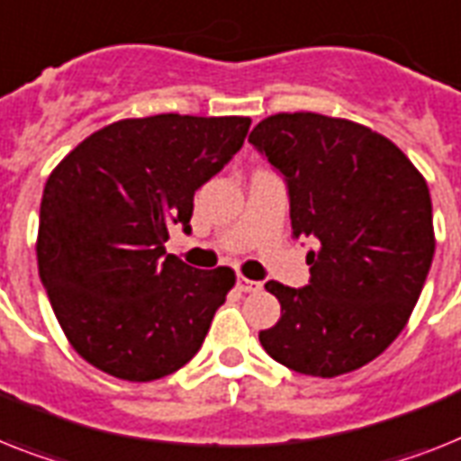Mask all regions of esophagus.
<instances>
[{
    "mask_svg": "<svg viewBox=\"0 0 461 461\" xmlns=\"http://www.w3.org/2000/svg\"><path fill=\"white\" fill-rule=\"evenodd\" d=\"M237 289L241 291V294H256V291H260V282H250L246 276H239Z\"/></svg>",
    "mask_w": 461,
    "mask_h": 461,
    "instance_id": "esophagus-1",
    "label": "esophagus"
}]
</instances>
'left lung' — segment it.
<instances>
[{"label":"left lung","mask_w":461,"mask_h":461,"mask_svg":"<svg viewBox=\"0 0 461 461\" xmlns=\"http://www.w3.org/2000/svg\"><path fill=\"white\" fill-rule=\"evenodd\" d=\"M249 141L282 172L294 237L317 239L310 284L267 282L282 317L260 331L272 360L331 379L379 357L412 315L431 269V194L384 134L346 118L276 113Z\"/></svg>","instance_id":"left-lung-1"}]
</instances>
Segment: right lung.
Returning a JSON list of instances; mask_svg holds the SVG:
<instances>
[{
	"label": "right lung",
	"instance_id": "add662e5",
	"mask_svg": "<svg viewBox=\"0 0 461 461\" xmlns=\"http://www.w3.org/2000/svg\"><path fill=\"white\" fill-rule=\"evenodd\" d=\"M250 118L160 113L89 134L44 185L37 267L70 346L115 379L156 381L198 353L234 269L166 256L192 231L194 194L249 134Z\"/></svg>",
	"mask_w": 461,
	"mask_h": 461
}]
</instances>
